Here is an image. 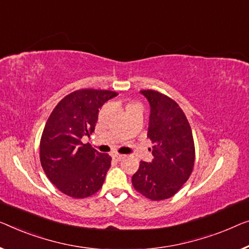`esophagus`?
<instances>
[{
    "label": "esophagus",
    "mask_w": 249,
    "mask_h": 249,
    "mask_svg": "<svg viewBox=\"0 0 249 249\" xmlns=\"http://www.w3.org/2000/svg\"><path fill=\"white\" fill-rule=\"evenodd\" d=\"M113 159L114 160H116V161H121L122 159H124V155H122V154H118V153H114L113 155Z\"/></svg>",
    "instance_id": "obj_1"
}]
</instances>
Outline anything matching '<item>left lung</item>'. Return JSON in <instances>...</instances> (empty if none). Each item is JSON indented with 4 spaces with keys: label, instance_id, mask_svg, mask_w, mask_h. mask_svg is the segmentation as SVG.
<instances>
[{
    "label": "left lung",
    "instance_id": "8db88e82",
    "mask_svg": "<svg viewBox=\"0 0 249 249\" xmlns=\"http://www.w3.org/2000/svg\"><path fill=\"white\" fill-rule=\"evenodd\" d=\"M151 106L147 137L154 144L151 163L141 161L133 187L147 199L160 201L177 194L191 176L195 142L190 124L180 106L157 90H141Z\"/></svg>",
    "mask_w": 249,
    "mask_h": 249
}]
</instances>
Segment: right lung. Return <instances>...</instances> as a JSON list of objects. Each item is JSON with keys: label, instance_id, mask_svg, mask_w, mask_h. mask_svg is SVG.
I'll return each instance as SVG.
<instances>
[{"label": "right lung", "instance_id": "add662e5", "mask_svg": "<svg viewBox=\"0 0 249 249\" xmlns=\"http://www.w3.org/2000/svg\"><path fill=\"white\" fill-rule=\"evenodd\" d=\"M118 94L112 90L79 89L54 107L40 141V161L48 179L62 194L81 199L103 187L112 158L83 144L95 131L101 107Z\"/></svg>", "mask_w": 249, "mask_h": 249}]
</instances>
